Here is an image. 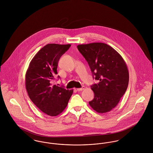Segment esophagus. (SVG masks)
Segmentation results:
<instances>
[{
    "label": "esophagus",
    "mask_w": 153,
    "mask_h": 153,
    "mask_svg": "<svg viewBox=\"0 0 153 153\" xmlns=\"http://www.w3.org/2000/svg\"><path fill=\"white\" fill-rule=\"evenodd\" d=\"M84 88H85V87H84V86H83L82 87H81V88H77L76 90H77V91H82Z\"/></svg>",
    "instance_id": "1"
}]
</instances>
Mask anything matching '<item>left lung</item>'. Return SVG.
<instances>
[{"label":"left lung","instance_id":"obj_1","mask_svg":"<svg viewBox=\"0 0 153 153\" xmlns=\"http://www.w3.org/2000/svg\"><path fill=\"white\" fill-rule=\"evenodd\" d=\"M77 49L87 62L93 79L99 82L91 85L94 97L89 102L90 105L99 113L111 111L128 87L129 74L126 62L117 51L103 43L80 45Z\"/></svg>","mask_w":153,"mask_h":153}]
</instances>
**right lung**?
<instances>
[{
    "instance_id": "1",
    "label": "right lung",
    "mask_w": 153,
    "mask_h": 153,
    "mask_svg": "<svg viewBox=\"0 0 153 153\" xmlns=\"http://www.w3.org/2000/svg\"><path fill=\"white\" fill-rule=\"evenodd\" d=\"M70 46L54 43L45 46L32 59L26 73V88L29 98L42 111L51 116L63 112L73 92L53 84L59 60Z\"/></svg>"
}]
</instances>
